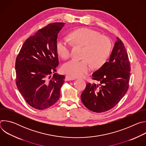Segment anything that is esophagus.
I'll list each match as a JSON object with an SVG mask.
<instances>
[{
    "mask_svg": "<svg viewBox=\"0 0 146 146\" xmlns=\"http://www.w3.org/2000/svg\"><path fill=\"white\" fill-rule=\"evenodd\" d=\"M76 78L75 77H72V76H66L65 77V80L66 81H70V80H75Z\"/></svg>",
    "mask_w": 146,
    "mask_h": 146,
    "instance_id": "esophagus-1",
    "label": "esophagus"
}]
</instances>
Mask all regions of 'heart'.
<instances>
[{"label": "heart", "instance_id": "obj_1", "mask_svg": "<svg viewBox=\"0 0 146 146\" xmlns=\"http://www.w3.org/2000/svg\"><path fill=\"white\" fill-rule=\"evenodd\" d=\"M69 38L74 44L84 46L82 60L73 59L64 64L62 71L75 77L84 76L91 69L102 66L108 59L111 50L110 39L89 28H80L72 32ZM58 54L64 59L70 56V44L67 39L61 38L56 44Z\"/></svg>", "mask_w": 146, "mask_h": 146}]
</instances>
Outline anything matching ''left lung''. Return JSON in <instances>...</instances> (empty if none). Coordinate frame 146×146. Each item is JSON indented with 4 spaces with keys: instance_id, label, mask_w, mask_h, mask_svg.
<instances>
[{
    "instance_id": "obj_1",
    "label": "left lung",
    "mask_w": 146,
    "mask_h": 146,
    "mask_svg": "<svg viewBox=\"0 0 146 146\" xmlns=\"http://www.w3.org/2000/svg\"><path fill=\"white\" fill-rule=\"evenodd\" d=\"M131 65L122 41L117 37L109 60L92 74L99 84L88 83L81 95L84 105L96 113L113 108L129 88Z\"/></svg>"
}]
</instances>
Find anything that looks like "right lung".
<instances>
[{"label": "right lung", "mask_w": 146, "mask_h": 146, "mask_svg": "<svg viewBox=\"0 0 146 146\" xmlns=\"http://www.w3.org/2000/svg\"><path fill=\"white\" fill-rule=\"evenodd\" d=\"M64 25L54 23L39 29L25 40L17 56V87L27 103L36 109H47L59 99L65 76L56 73L59 65L56 44Z\"/></svg>", "instance_id": "add662e5"}]
</instances>
